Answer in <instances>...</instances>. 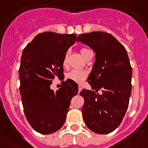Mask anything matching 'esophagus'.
<instances>
[{
  "mask_svg": "<svg viewBox=\"0 0 148 148\" xmlns=\"http://www.w3.org/2000/svg\"><path fill=\"white\" fill-rule=\"evenodd\" d=\"M82 87L81 86V85H79V86H78V92H81V91H82Z\"/></svg>",
  "mask_w": 148,
  "mask_h": 148,
  "instance_id": "34e87169",
  "label": "esophagus"
}]
</instances>
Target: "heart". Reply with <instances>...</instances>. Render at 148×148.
Segmentation results:
<instances>
[{
  "instance_id": "heart-1",
  "label": "heart",
  "mask_w": 148,
  "mask_h": 148,
  "mask_svg": "<svg viewBox=\"0 0 148 148\" xmlns=\"http://www.w3.org/2000/svg\"><path fill=\"white\" fill-rule=\"evenodd\" d=\"M89 49H81V53L84 57L85 54L87 52H88ZM66 57H67V53L66 54V56H64V64H66ZM87 76H88V73L84 70H79V69H74L69 71L66 74V78L71 80L73 82H76V83H82L84 80L86 79Z\"/></svg>"
}]
</instances>
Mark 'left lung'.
Returning a JSON list of instances; mask_svg holds the SVG:
<instances>
[{
	"label": "left lung",
	"instance_id": "1",
	"mask_svg": "<svg viewBox=\"0 0 148 148\" xmlns=\"http://www.w3.org/2000/svg\"><path fill=\"white\" fill-rule=\"evenodd\" d=\"M77 42L95 53V61L87 82L92 90L82 89V116L92 131L107 134L119 127L128 108L131 94L132 67L124 47L111 34L92 32L80 35Z\"/></svg>",
	"mask_w": 148,
	"mask_h": 148
}]
</instances>
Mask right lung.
I'll list each match as a JSON object with an SVG mask.
<instances>
[{
	"mask_svg": "<svg viewBox=\"0 0 148 148\" xmlns=\"http://www.w3.org/2000/svg\"><path fill=\"white\" fill-rule=\"evenodd\" d=\"M76 39L75 34L42 32L22 52L21 101L27 120L39 134H53L63 127L71 100L78 92L77 84L69 79L56 92L50 88L55 77H64V56Z\"/></svg>",
	"mask_w": 148,
	"mask_h": 148,
	"instance_id": "1",
	"label": "right lung"
}]
</instances>
